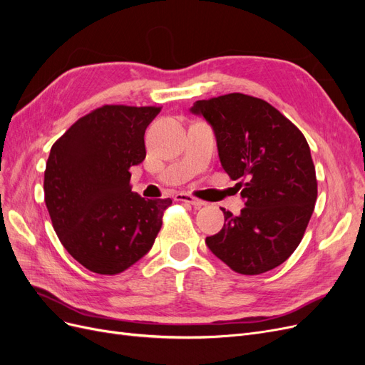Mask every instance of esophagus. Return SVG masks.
<instances>
[{"label":"esophagus","instance_id":"obj_1","mask_svg":"<svg viewBox=\"0 0 365 365\" xmlns=\"http://www.w3.org/2000/svg\"><path fill=\"white\" fill-rule=\"evenodd\" d=\"M175 200L176 201H181V202H187V204H192L193 207H202V205H205L204 201L197 200V197H195V196H192L189 193H178V195L175 196Z\"/></svg>","mask_w":365,"mask_h":365}]
</instances>
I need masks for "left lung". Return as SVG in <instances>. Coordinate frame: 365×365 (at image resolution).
<instances>
[{
  "label": "left lung",
  "instance_id": "8db88e82",
  "mask_svg": "<svg viewBox=\"0 0 365 365\" xmlns=\"http://www.w3.org/2000/svg\"><path fill=\"white\" fill-rule=\"evenodd\" d=\"M192 113L213 126L219 158L242 187L245 208L225 212L205 239L217 259L244 275L279 267L300 244L317 201V176L302 130L279 109L242 93L197 101Z\"/></svg>",
  "mask_w": 365,
  "mask_h": 365
}]
</instances>
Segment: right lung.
I'll return each mask as SVG.
<instances>
[{"label": "right lung", "instance_id": "add662e5", "mask_svg": "<svg viewBox=\"0 0 365 365\" xmlns=\"http://www.w3.org/2000/svg\"><path fill=\"white\" fill-rule=\"evenodd\" d=\"M160 106L103 105L81 117L51 146L46 205L63 248L86 269L114 275L152 248L165 200L132 192V165L146 158L145 132Z\"/></svg>", "mask_w": 365, "mask_h": 365}]
</instances>
